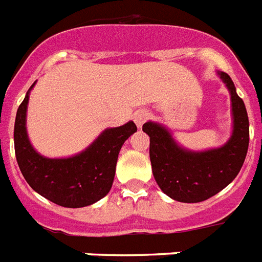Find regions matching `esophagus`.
Listing matches in <instances>:
<instances>
[{
  "instance_id": "34e87169",
  "label": "esophagus",
  "mask_w": 262,
  "mask_h": 262,
  "mask_svg": "<svg viewBox=\"0 0 262 262\" xmlns=\"http://www.w3.org/2000/svg\"><path fill=\"white\" fill-rule=\"evenodd\" d=\"M149 118H151V114L147 111V110H139V111H136L135 115H133V119H135V122L137 126H143V123L147 122Z\"/></svg>"
}]
</instances>
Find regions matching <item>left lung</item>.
<instances>
[{"label": "left lung", "instance_id": "1", "mask_svg": "<svg viewBox=\"0 0 262 262\" xmlns=\"http://www.w3.org/2000/svg\"><path fill=\"white\" fill-rule=\"evenodd\" d=\"M231 93L233 129L220 148L189 151L180 147L166 127L147 122L149 159L157 184L167 196L184 203L206 201L232 181L241 171L249 148V117L243 100L227 73H219Z\"/></svg>", "mask_w": 262, "mask_h": 262}]
</instances>
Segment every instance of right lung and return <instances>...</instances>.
<instances>
[{
	"instance_id": "add662e5",
	"label": "right lung",
	"mask_w": 262,
	"mask_h": 262,
	"mask_svg": "<svg viewBox=\"0 0 262 262\" xmlns=\"http://www.w3.org/2000/svg\"><path fill=\"white\" fill-rule=\"evenodd\" d=\"M31 85L17 108L15 121V154L21 174L31 188L63 207L93 205L113 187L118 154L137 126L127 122L105 129L85 151L70 158H47L39 155L30 143L26 129V113Z\"/></svg>"
}]
</instances>
